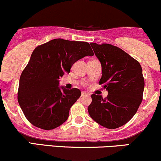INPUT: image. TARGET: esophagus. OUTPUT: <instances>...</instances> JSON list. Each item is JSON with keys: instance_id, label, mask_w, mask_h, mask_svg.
<instances>
[{"instance_id": "34e87169", "label": "esophagus", "mask_w": 161, "mask_h": 161, "mask_svg": "<svg viewBox=\"0 0 161 161\" xmlns=\"http://www.w3.org/2000/svg\"><path fill=\"white\" fill-rule=\"evenodd\" d=\"M86 95H89L88 93H87L86 92H82V94H81V96L83 97V96H86Z\"/></svg>"}]
</instances>
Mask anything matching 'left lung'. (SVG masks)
I'll list each match as a JSON object with an SVG mask.
<instances>
[{
  "instance_id": "8db88e82",
  "label": "left lung",
  "mask_w": 161,
  "mask_h": 161,
  "mask_svg": "<svg viewBox=\"0 0 161 161\" xmlns=\"http://www.w3.org/2000/svg\"><path fill=\"white\" fill-rule=\"evenodd\" d=\"M90 44L101 64L99 84L108 91V95L103 98L92 94L88 113L103 127L118 128L132 119L142 103L145 86L142 69L136 60L117 46Z\"/></svg>"
}]
</instances>
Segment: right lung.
Here are the masks:
<instances>
[{"mask_svg":"<svg viewBox=\"0 0 161 161\" xmlns=\"http://www.w3.org/2000/svg\"><path fill=\"white\" fill-rule=\"evenodd\" d=\"M92 55L87 42L55 39L35 48L21 74L18 90L19 106L29 122L48 130L67 121L81 92L59 88V79L69 73L75 61Z\"/></svg>","mask_w":161,"mask_h":161,"instance_id":"right-lung-1","label":"right lung"}]
</instances>
